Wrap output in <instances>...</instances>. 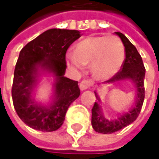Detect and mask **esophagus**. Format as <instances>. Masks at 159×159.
Instances as JSON below:
<instances>
[{"instance_id": "1", "label": "esophagus", "mask_w": 159, "mask_h": 159, "mask_svg": "<svg viewBox=\"0 0 159 159\" xmlns=\"http://www.w3.org/2000/svg\"><path fill=\"white\" fill-rule=\"evenodd\" d=\"M93 80H83L80 83V89L81 90H86V89H89L91 86H93Z\"/></svg>"}]
</instances>
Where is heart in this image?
<instances>
[{
  "label": "heart",
  "mask_w": 159,
  "mask_h": 159,
  "mask_svg": "<svg viewBox=\"0 0 159 159\" xmlns=\"http://www.w3.org/2000/svg\"><path fill=\"white\" fill-rule=\"evenodd\" d=\"M125 61V48L114 35L89 36L80 40L73 51L66 54L67 64L81 70L90 64L93 75L98 79H110L119 72Z\"/></svg>",
  "instance_id": "obj_1"
}]
</instances>
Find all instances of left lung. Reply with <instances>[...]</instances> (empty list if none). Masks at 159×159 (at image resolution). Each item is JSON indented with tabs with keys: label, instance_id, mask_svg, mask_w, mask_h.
I'll use <instances>...</instances> for the list:
<instances>
[{
	"label": "left lung",
	"instance_id": "1",
	"mask_svg": "<svg viewBox=\"0 0 159 159\" xmlns=\"http://www.w3.org/2000/svg\"><path fill=\"white\" fill-rule=\"evenodd\" d=\"M121 39L125 47V57L122 69L113 76L111 79L105 81V83H116L118 81L131 80L134 83L136 88V96L135 103L131 110L127 112L121 114L118 119L109 120L102 112L101 106L99 105L100 98L95 92V96L98 102H95L92 109V126L95 132L100 134H112L119 131L120 129L125 127L126 125L133 123L137 119L141 112L142 107L143 104L145 89H144V78H145V67L142 57L138 53L136 48L134 46L125 35L121 33H115Z\"/></svg>",
	"mask_w": 159,
	"mask_h": 159
}]
</instances>
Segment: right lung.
<instances>
[{
  "mask_svg": "<svg viewBox=\"0 0 159 159\" xmlns=\"http://www.w3.org/2000/svg\"><path fill=\"white\" fill-rule=\"evenodd\" d=\"M81 36L77 30L49 29L30 41L19 53L11 89L16 111L21 120L35 130L52 132L63 125L68 108L80 95L78 81L64 77L65 55L69 47ZM55 76L54 98L49 107L32 98L39 70Z\"/></svg>",
  "mask_w": 159,
  "mask_h": 159,
  "instance_id": "add662e5",
  "label": "right lung"
}]
</instances>
